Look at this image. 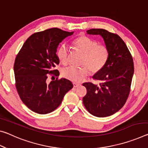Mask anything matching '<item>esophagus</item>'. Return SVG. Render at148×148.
Listing matches in <instances>:
<instances>
[{
	"instance_id": "34e87169",
	"label": "esophagus",
	"mask_w": 148,
	"mask_h": 148,
	"mask_svg": "<svg viewBox=\"0 0 148 148\" xmlns=\"http://www.w3.org/2000/svg\"><path fill=\"white\" fill-rule=\"evenodd\" d=\"M73 86H74V88H77V87H78V86H80V84H78V83L73 82Z\"/></svg>"
}]
</instances>
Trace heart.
Masks as SVG:
<instances>
[{
  "label": "heart",
  "mask_w": 148,
  "mask_h": 148,
  "mask_svg": "<svg viewBox=\"0 0 148 148\" xmlns=\"http://www.w3.org/2000/svg\"><path fill=\"white\" fill-rule=\"evenodd\" d=\"M74 47L82 53L84 57L81 68L69 66L63 69L62 76L70 81L80 82L88 76L89 70L97 73L105 66L109 58V50L105 45H98L95 40L86 36H80L73 42ZM69 49L66 44H62L57 50V56L63 64L68 62Z\"/></svg>",
  "instance_id": "heart-1"
}]
</instances>
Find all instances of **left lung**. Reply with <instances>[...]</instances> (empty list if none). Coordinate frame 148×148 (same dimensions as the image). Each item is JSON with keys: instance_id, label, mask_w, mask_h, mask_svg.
Wrapping results in <instances>:
<instances>
[{"instance_id": "1", "label": "left lung", "mask_w": 148, "mask_h": 148, "mask_svg": "<svg viewBox=\"0 0 148 148\" xmlns=\"http://www.w3.org/2000/svg\"><path fill=\"white\" fill-rule=\"evenodd\" d=\"M87 34L99 35L109 50L105 66L92 78L99 85L84 83L87 89L83 103L88 112L97 117L111 116L125 104L134 74V62L130 51L118 35L103 29H91Z\"/></svg>"}]
</instances>
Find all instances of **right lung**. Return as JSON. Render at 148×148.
I'll use <instances>...</instances> for the list:
<instances>
[{"label":"right lung","mask_w":148,"mask_h":148,"mask_svg":"<svg viewBox=\"0 0 148 148\" xmlns=\"http://www.w3.org/2000/svg\"><path fill=\"white\" fill-rule=\"evenodd\" d=\"M73 34L57 27L35 33L18 54L14 66L16 87L23 103L32 111L41 114L53 112L73 88L64 78L49 84L46 81L48 74L57 72L54 68L59 64L56 54L58 45ZM55 75H59L58 71Z\"/></svg>","instance_id":"1"}]
</instances>
